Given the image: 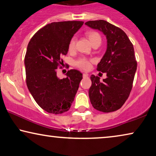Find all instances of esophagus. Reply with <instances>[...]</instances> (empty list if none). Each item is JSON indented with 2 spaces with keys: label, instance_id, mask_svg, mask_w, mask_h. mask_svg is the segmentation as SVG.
I'll return each mask as SVG.
<instances>
[{
  "label": "esophagus",
  "instance_id": "esophagus-1",
  "mask_svg": "<svg viewBox=\"0 0 156 156\" xmlns=\"http://www.w3.org/2000/svg\"><path fill=\"white\" fill-rule=\"evenodd\" d=\"M83 77H87V76H88V74H87V73H83Z\"/></svg>",
  "mask_w": 156,
  "mask_h": 156
}]
</instances>
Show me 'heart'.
Segmentation results:
<instances>
[{
	"label": "heart",
	"mask_w": 156,
	"mask_h": 156,
	"mask_svg": "<svg viewBox=\"0 0 156 156\" xmlns=\"http://www.w3.org/2000/svg\"><path fill=\"white\" fill-rule=\"evenodd\" d=\"M87 36L88 38H89L90 42L92 45L96 43H99L101 44V37L100 36L98 32L96 31H90L88 32L87 34ZM76 36H73L72 38L70 39L69 43V50L70 52H73L76 50ZM76 66L78 67L79 69H83V70H89L91 67V61L89 59H86V58H80L78 60H76L75 62Z\"/></svg>",
	"instance_id": "b5f03b06"
}]
</instances>
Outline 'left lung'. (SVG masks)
I'll list each match as a JSON object with an SVG mask.
<instances>
[{
  "instance_id": "left-lung-1",
  "label": "left lung",
  "mask_w": 156,
  "mask_h": 156,
  "mask_svg": "<svg viewBox=\"0 0 156 156\" xmlns=\"http://www.w3.org/2000/svg\"><path fill=\"white\" fill-rule=\"evenodd\" d=\"M87 26L103 32L107 38V50L97 65V71L107 78L100 81L92 75L89 97L95 109L113 112L122 107L131 92L136 63L134 47L127 34L105 20L88 21Z\"/></svg>"
}]
</instances>
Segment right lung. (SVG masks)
<instances>
[{
  "label": "right lung",
  "instance_id": "add662e5",
  "mask_svg": "<svg viewBox=\"0 0 156 156\" xmlns=\"http://www.w3.org/2000/svg\"><path fill=\"white\" fill-rule=\"evenodd\" d=\"M81 21L52 22L34 35L24 58L26 83L35 101L50 113L61 114L70 108L83 78L76 69L59 79L57 69L62 68V56L69 50V43L82 27Z\"/></svg>",
  "mask_w": 156,
  "mask_h": 156
}]
</instances>
